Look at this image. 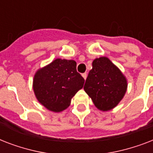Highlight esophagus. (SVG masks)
Returning a JSON list of instances; mask_svg holds the SVG:
<instances>
[{
  "instance_id": "esophagus-1",
  "label": "esophagus",
  "mask_w": 153,
  "mask_h": 153,
  "mask_svg": "<svg viewBox=\"0 0 153 153\" xmlns=\"http://www.w3.org/2000/svg\"><path fill=\"white\" fill-rule=\"evenodd\" d=\"M82 77H83V79L86 80V77H87V74H86V73H83V74H82Z\"/></svg>"
}]
</instances>
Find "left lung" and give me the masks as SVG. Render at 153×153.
Returning <instances> with one entry per match:
<instances>
[{"label":"left lung","mask_w":153,"mask_h":153,"mask_svg":"<svg viewBox=\"0 0 153 153\" xmlns=\"http://www.w3.org/2000/svg\"><path fill=\"white\" fill-rule=\"evenodd\" d=\"M127 86L126 78L118 67L107 57H100L92 62L83 89L98 109L108 111L121 102Z\"/></svg>","instance_id":"obj_1"}]
</instances>
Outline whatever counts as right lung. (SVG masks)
Instances as JSON below:
<instances>
[{"instance_id":"add662e5","label":"right lung","mask_w":153,"mask_h":153,"mask_svg":"<svg viewBox=\"0 0 153 153\" xmlns=\"http://www.w3.org/2000/svg\"><path fill=\"white\" fill-rule=\"evenodd\" d=\"M84 82L77 72L74 60L56 59L36 72L33 91L40 104L59 113L71 105V98L83 87Z\"/></svg>"}]
</instances>
